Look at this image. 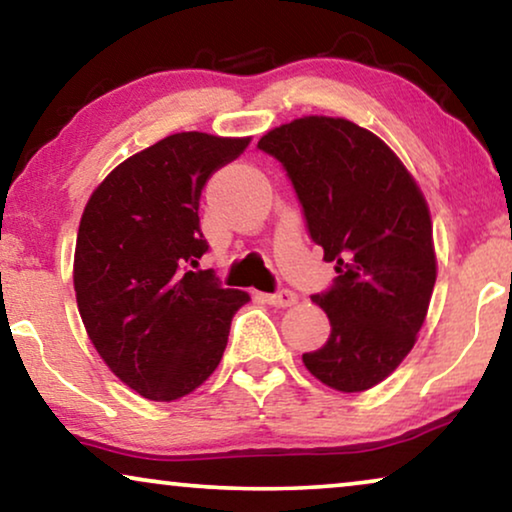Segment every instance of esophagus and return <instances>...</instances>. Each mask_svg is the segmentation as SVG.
Returning a JSON list of instances; mask_svg holds the SVG:
<instances>
[{
  "mask_svg": "<svg viewBox=\"0 0 512 512\" xmlns=\"http://www.w3.org/2000/svg\"><path fill=\"white\" fill-rule=\"evenodd\" d=\"M265 300H268V305H272V307H291L298 303V296L289 289H282L277 293H268Z\"/></svg>",
  "mask_w": 512,
  "mask_h": 512,
  "instance_id": "1",
  "label": "esophagus"
}]
</instances>
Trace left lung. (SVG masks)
<instances>
[{"mask_svg":"<svg viewBox=\"0 0 512 512\" xmlns=\"http://www.w3.org/2000/svg\"><path fill=\"white\" fill-rule=\"evenodd\" d=\"M303 205L307 230L338 277L312 296L326 345L303 363L326 387L380 384L415 345L436 284L433 226L417 181L373 132L347 118L305 116L261 137Z\"/></svg>","mask_w":512,"mask_h":512,"instance_id":"left-lung-1","label":"left lung"}]
</instances>
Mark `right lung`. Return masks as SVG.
Wrapping results in <instances>:
<instances>
[{"mask_svg":"<svg viewBox=\"0 0 512 512\" xmlns=\"http://www.w3.org/2000/svg\"><path fill=\"white\" fill-rule=\"evenodd\" d=\"M251 137L177 132L123 160L83 209L74 251L76 305L97 354L149 401L198 389L219 366L249 293L198 268L207 179Z\"/></svg>","mask_w":512,"mask_h":512,"instance_id":"1","label":"right lung"}]
</instances>
